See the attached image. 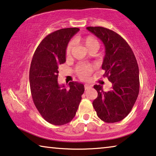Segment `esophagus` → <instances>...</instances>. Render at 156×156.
I'll return each mask as SVG.
<instances>
[{
	"label": "esophagus",
	"instance_id": "obj_1",
	"mask_svg": "<svg viewBox=\"0 0 156 156\" xmlns=\"http://www.w3.org/2000/svg\"><path fill=\"white\" fill-rule=\"evenodd\" d=\"M85 90H88V89H90V88H91V85H89V84H85Z\"/></svg>",
	"mask_w": 156,
	"mask_h": 156
}]
</instances>
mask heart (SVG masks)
Listing matches in <instances>:
<instances>
[{
    "label": "heart",
    "mask_w": 156,
    "mask_h": 156,
    "mask_svg": "<svg viewBox=\"0 0 156 156\" xmlns=\"http://www.w3.org/2000/svg\"><path fill=\"white\" fill-rule=\"evenodd\" d=\"M76 42H78L81 45L85 46L86 49L90 52L91 51H96L98 50L100 47L99 42L98 39L93 36H87L81 39H76L75 40ZM73 49V44L69 43L66 48L65 55L66 58H69L71 55V52ZM94 71V67L91 65H78L76 67V73L78 76L83 80H87L91 76V73Z\"/></svg>",
    "instance_id": "heart-1"
}]
</instances>
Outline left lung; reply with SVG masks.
<instances>
[{"label": "left lung", "instance_id": "obj_1", "mask_svg": "<svg viewBox=\"0 0 156 156\" xmlns=\"http://www.w3.org/2000/svg\"><path fill=\"white\" fill-rule=\"evenodd\" d=\"M87 29L104 44L103 76L112 84L108 91H103L100 85L94 86L98 96L92 105L103 122H120L131 111L139 94V67L135 56L125 39L113 30L99 26Z\"/></svg>", "mask_w": 156, "mask_h": 156}]
</instances>
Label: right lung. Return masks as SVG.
I'll return each instance as SVG.
<instances>
[{"label": "right lung", "mask_w": 156, "mask_h": 156, "mask_svg": "<svg viewBox=\"0 0 156 156\" xmlns=\"http://www.w3.org/2000/svg\"><path fill=\"white\" fill-rule=\"evenodd\" d=\"M78 28H62L49 34L34 51L29 80L34 104L47 122L62 126L75 117L85 91L83 84L69 83V89L59 85V65L66 62L65 51Z\"/></svg>", "instance_id": "obj_1"}]
</instances>
